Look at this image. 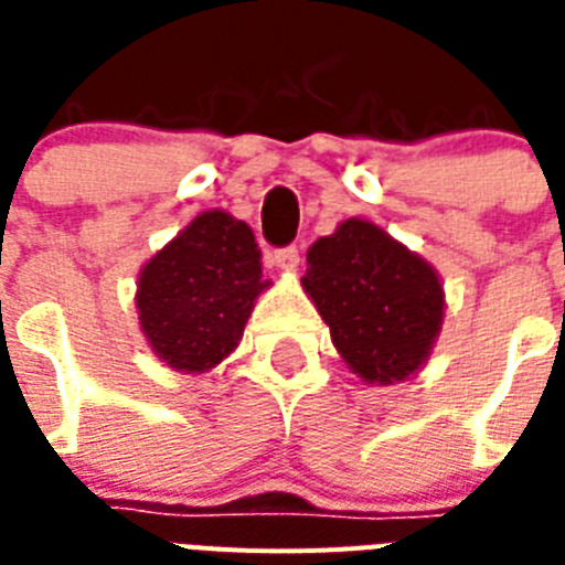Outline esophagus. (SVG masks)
<instances>
[{"mask_svg": "<svg viewBox=\"0 0 565 565\" xmlns=\"http://www.w3.org/2000/svg\"><path fill=\"white\" fill-rule=\"evenodd\" d=\"M273 266L275 269H281V273H296V269H299V248L287 246L273 252Z\"/></svg>", "mask_w": 565, "mask_h": 565, "instance_id": "1", "label": "esophagus"}]
</instances>
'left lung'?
<instances>
[{"label": "left lung", "mask_w": 565, "mask_h": 565, "mask_svg": "<svg viewBox=\"0 0 565 565\" xmlns=\"http://www.w3.org/2000/svg\"><path fill=\"white\" fill-rule=\"evenodd\" d=\"M301 287L354 375L402 384L428 363L446 319L439 273L381 225L352 216L308 248Z\"/></svg>", "instance_id": "8db88e82"}]
</instances>
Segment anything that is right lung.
Here are the masks:
<instances>
[{
	"mask_svg": "<svg viewBox=\"0 0 565 565\" xmlns=\"http://www.w3.org/2000/svg\"><path fill=\"white\" fill-rule=\"evenodd\" d=\"M269 287L246 222L220 207L202 211L137 275L140 331L163 366L202 375L237 349Z\"/></svg>",
	"mask_w": 565,
	"mask_h": 565,
	"instance_id": "right-lung-1",
	"label": "right lung"
}]
</instances>
